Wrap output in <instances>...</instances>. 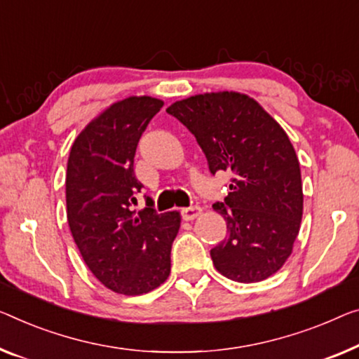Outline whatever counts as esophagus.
<instances>
[{"mask_svg":"<svg viewBox=\"0 0 359 359\" xmlns=\"http://www.w3.org/2000/svg\"><path fill=\"white\" fill-rule=\"evenodd\" d=\"M182 217L185 219V221H191V219L198 217L201 214V208L200 206H190V208H184V210L180 211Z\"/></svg>","mask_w":359,"mask_h":359,"instance_id":"esophagus-1","label":"esophagus"}]
</instances>
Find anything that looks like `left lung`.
Instances as JSON below:
<instances>
[{
	"instance_id": "8db88e82",
	"label": "left lung",
	"mask_w": 359,
	"mask_h": 359,
	"mask_svg": "<svg viewBox=\"0 0 359 359\" xmlns=\"http://www.w3.org/2000/svg\"><path fill=\"white\" fill-rule=\"evenodd\" d=\"M165 111L194 133L212 175L232 174L229 195L212 206L227 222V238L211 250L214 267L243 283L276 274L303 216L299 163L287 133L253 98L235 92L195 95Z\"/></svg>"
}]
</instances>
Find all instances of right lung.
<instances>
[{"mask_svg":"<svg viewBox=\"0 0 359 359\" xmlns=\"http://www.w3.org/2000/svg\"><path fill=\"white\" fill-rule=\"evenodd\" d=\"M151 96L117 101L80 132L66 174L67 222L85 264L104 287L122 295H142L170 274V248L180 214H159L145 196L133 158L142 133L163 108Z\"/></svg>","mask_w":359,"mask_h":359,"instance_id":"1","label":"right lung"}]
</instances>
